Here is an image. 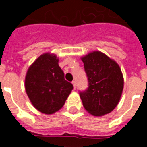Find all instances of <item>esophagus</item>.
I'll use <instances>...</instances> for the list:
<instances>
[{
    "instance_id": "34e87169",
    "label": "esophagus",
    "mask_w": 147,
    "mask_h": 147,
    "mask_svg": "<svg viewBox=\"0 0 147 147\" xmlns=\"http://www.w3.org/2000/svg\"><path fill=\"white\" fill-rule=\"evenodd\" d=\"M72 84H73V86H74V89H76V81H75V80L72 81Z\"/></svg>"
}]
</instances>
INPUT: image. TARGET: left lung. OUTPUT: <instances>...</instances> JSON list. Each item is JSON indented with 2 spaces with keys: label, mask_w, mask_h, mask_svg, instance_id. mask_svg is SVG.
I'll use <instances>...</instances> for the list:
<instances>
[{
  "label": "left lung",
  "mask_w": 147,
  "mask_h": 147,
  "mask_svg": "<svg viewBox=\"0 0 147 147\" xmlns=\"http://www.w3.org/2000/svg\"><path fill=\"white\" fill-rule=\"evenodd\" d=\"M88 79V87L80 91L84 108L94 116L109 113L120 102L123 78L116 61L99 51L81 58Z\"/></svg>",
  "instance_id": "1"
}]
</instances>
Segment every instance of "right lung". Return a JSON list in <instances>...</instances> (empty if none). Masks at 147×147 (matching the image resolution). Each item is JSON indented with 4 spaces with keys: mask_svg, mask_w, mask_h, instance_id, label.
Instances as JSON below:
<instances>
[{
    "mask_svg": "<svg viewBox=\"0 0 147 147\" xmlns=\"http://www.w3.org/2000/svg\"><path fill=\"white\" fill-rule=\"evenodd\" d=\"M55 54L44 53L34 62L25 78V90L34 108L45 114L61 109L73 89L64 80Z\"/></svg>",
    "mask_w": 147,
    "mask_h": 147,
    "instance_id": "add662e5",
    "label": "right lung"
}]
</instances>
